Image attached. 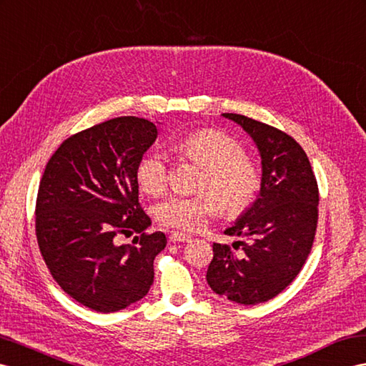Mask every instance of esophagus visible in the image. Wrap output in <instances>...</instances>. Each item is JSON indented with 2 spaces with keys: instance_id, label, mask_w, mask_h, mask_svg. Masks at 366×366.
I'll use <instances>...</instances> for the list:
<instances>
[{
  "instance_id": "34e87169",
  "label": "esophagus",
  "mask_w": 366,
  "mask_h": 366,
  "mask_svg": "<svg viewBox=\"0 0 366 366\" xmlns=\"http://www.w3.org/2000/svg\"><path fill=\"white\" fill-rule=\"evenodd\" d=\"M168 239H170V242H189V241H192V237L187 235V233L173 232V233H170Z\"/></svg>"
}]
</instances>
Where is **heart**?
Returning <instances> with one entry per match:
<instances>
[{"mask_svg": "<svg viewBox=\"0 0 366 366\" xmlns=\"http://www.w3.org/2000/svg\"><path fill=\"white\" fill-rule=\"evenodd\" d=\"M174 148L202 167L198 190L204 192L193 196L174 194L159 202L156 218L162 226L194 232L221 209L226 217L238 218L255 204L263 179L237 139L221 129L204 128L182 137ZM137 182L148 194H162L170 182L167 157L159 152L147 153L137 167Z\"/></svg>", "mask_w": 366, "mask_h": 366, "instance_id": "b5f03b06", "label": "heart"}]
</instances>
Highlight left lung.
Instances as JSON below:
<instances>
[{"label": "left lung", "instance_id": "8db88e82", "mask_svg": "<svg viewBox=\"0 0 366 366\" xmlns=\"http://www.w3.org/2000/svg\"><path fill=\"white\" fill-rule=\"evenodd\" d=\"M252 136L263 164L255 204L226 235L246 241L213 244L207 283L241 305L264 303L285 290L311 254L318 221V185L305 149L275 127L224 112Z\"/></svg>", "mask_w": 366, "mask_h": 366}]
</instances>
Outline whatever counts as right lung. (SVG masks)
<instances>
[{
  "label": "right lung",
  "mask_w": 366,
  "mask_h": 366,
  "mask_svg": "<svg viewBox=\"0 0 366 366\" xmlns=\"http://www.w3.org/2000/svg\"><path fill=\"white\" fill-rule=\"evenodd\" d=\"M157 137L147 119L124 116L72 134L46 164L35 204L41 257L80 305L116 312L144 298L164 250L162 232L139 204L137 167ZM137 232L133 245L117 242Z\"/></svg>",
  "instance_id": "1"
}]
</instances>
